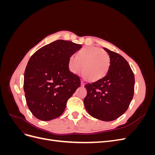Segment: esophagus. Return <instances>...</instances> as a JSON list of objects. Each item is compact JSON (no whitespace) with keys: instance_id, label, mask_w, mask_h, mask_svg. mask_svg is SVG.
Segmentation results:
<instances>
[{"instance_id":"esophagus-1","label":"esophagus","mask_w":155,"mask_h":155,"mask_svg":"<svg viewBox=\"0 0 155 155\" xmlns=\"http://www.w3.org/2000/svg\"><path fill=\"white\" fill-rule=\"evenodd\" d=\"M81 86H84V85H85V83H84V81H81Z\"/></svg>"}]
</instances>
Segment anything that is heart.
<instances>
[{
  "mask_svg": "<svg viewBox=\"0 0 155 155\" xmlns=\"http://www.w3.org/2000/svg\"><path fill=\"white\" fill-rule=\"evenodd\" d=\"M110 56L106 51L94 46H85L76 54V58L70 55L68 60L69 71L78 74L81 70L84 77L90 81L104 78L110 68Z\"/></svg>",
  "mask_w": 155,
  "mask_h": 155,
  "instance_id": "heart-1",
  "label": "heart"
}]
</instances>
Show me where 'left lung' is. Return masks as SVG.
Returning a JSON list of instances; mask_svg holds the SVG:
<instances>
[{"mask_svg": "<svg viewBox=\"0 0 155 155\" xmlns=\"http://www.w3.org/2000/svg\"><path fill=\"white\" fill-rule=\"evenodd\" d=\"M110 59L106 76L85 85L84 105L88 114L98 120L117 119L127 110L134 91V76L128 62L114 51L104 48Z\"/></svg>", "mask_w": 155, "mask_h": 155, "instance_id": "8db88e82", "label": "left lung"}]
</instances>
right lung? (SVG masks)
<instances>
[{"mask_svg":"<svg viewBox=\"0 0 155 155\" xmlns=\"http://www.w3.org/2000/svg\"><path fill=\"white\" fill-rule=\"evenodd\" d=\"M81 45L57 40L31 55L24 76L26 104L35 118L49 121L63 114L68 100L80 87V78L70 72L68 60Z\"/></svg>","mask_w":155,"mask_h":155,"instance_id":"right-lung-1","label":"right lung"}]
</instances>
